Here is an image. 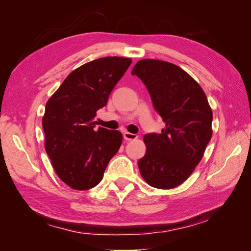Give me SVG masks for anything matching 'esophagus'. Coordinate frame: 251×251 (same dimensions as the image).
<instances>
[{
  "label": "esophagus",
  "mask_w": 251,
  "mask_h": 251,
  "mask_svg": "<svg viewBox=\"0 0 251 251\" xmlns=\"http://www.w3.org/2000/svg\"><path fill=\"white\" fill-rule=\"evenodd\" d=\"M124 138L126 140V141H131V140H135L138 138V136L136 134H132V133H128V132H125L124 133Z\"/></svg>",
  "instance_id": "esophagus-1"
}]
</instances>
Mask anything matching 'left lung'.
<instances>
[{
	"mask_svg": "<svg viewBox=\"0 0 251 251\" xmlns=\"http://www.w3.org/2000/svg\"><path fill=\"white\" fill-rule=\"evenodd\" d=\"M132 74L146 85L165 124L160 134L144 135L147 151L138 161L140 174L153 187H177L195 171L211 138L207 97L191 75L169 62L141 59Z\"/></svg>",
	"mask_w": 251,
	"mask_h": 251,
	"instance_id": "left-lung-1",
	"label": "left lung"
}]
</instances>
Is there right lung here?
Segmentation results:
<instances>
[{"label":"right lung","mask_w":251,"mask_h":251,"mask_svg":"<svg viewBox=\"0 0 251 251\" xmlns=\"http://www.w3.org/2000/svg\"><path fill=\"white\" fill-rule=\"evenodd\" d=\"M131 58L101 57L72 71L45 108V150L58 178L77 191L101 181L123 142L119 131L95 127L96 112L104 107Z\"/></svg>","instance_id":"right-lung-1"}]
</instances>
